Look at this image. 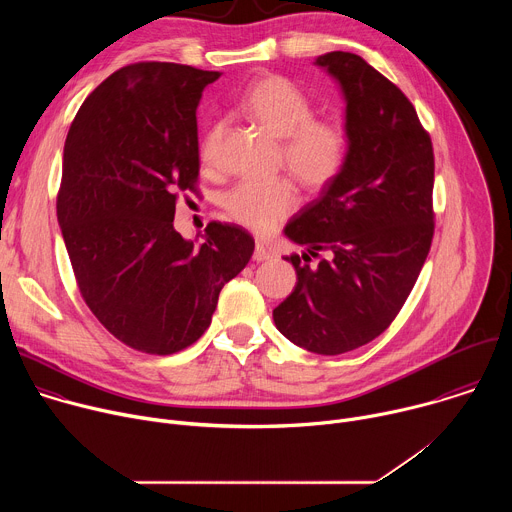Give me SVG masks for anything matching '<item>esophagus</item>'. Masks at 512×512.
Returning <instances> with one entry per match:
<instances>
[{
  "instance_id": "esophagus-1",
  "label": "esophagus",
  "mask_w": 512,
  "mask_h": 512,
  "mask_svg": "<svg viewBox=\"0 0 512 512\" xmlns=\"http://www.w3.org/2000/svg\"><path fill=\"white\" fill-rule=\"evenodd\" d=\"M273 255L261 245V243H257V247H255V253H253V261H257V263H261V261H269Z\"/></svg>"
}]
</instances>
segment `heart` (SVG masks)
I'll return each mask as SVG.
<instances>
[{"label":"heart","mask_w":512,"mask_h":512,"mask_svg":"<svg viewBox=\"0 0 512 512\" xmlns=\"http://www.w3.org/2000/svg\"><path fill=\"white\" fill-rule=\"evenodd\" d=\"M239 109L281 139L285 166L310 188L332 184L350 154V133L340 119H314L312 99L285 77L271 75L253 83L239 101ZM221 127H214L204 143L202 158L210 160ZM300 204V192L289 178L243 180L225 196V208L237 223L255 233H271Z\"/></svg>","instance_id":"1"}]
</instances>
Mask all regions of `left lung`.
Returning <instances> with one entry per match:
<instances>
[{"label":"left lung","instance_id":"left-lung-1","mask_svg":"<svg viewBox=\"0 0 512 512\" xmlns=\"http://www.w3.org/2000/svg\"><path fill=\"white\" fill-rule=\"evenodd\" d=\"M316 66L342 91L350 154L283 231L306 253L285 257L298 283L273 322L296 346L334 356L383 334L411 294L433 239V148L409 99L367 60L336 50ZM320 252L327 259L310 266Z\"/></svg>","mask_w":512,"mask_h":512}]
</instances>
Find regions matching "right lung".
<instances>
[{
  "label": "right lung",
  "mask_w": 512,
  "mask_h": 512,
  "mask_svg": "<svg viewBox=\"0 0 512 512\" xmlns=\"http://www.w3.org/2000/svg\"><path fill=\"white\" fill-rule=\"evenodd\" d=\"M218 77L176 62L123 66L66 135L56 214L81 296L148 354L194 344L255 249L237 225L210 223L200 245L174 229L176 192L192 190L200 168L196 109Z\"/></svg>",
  "instance_id": "right-lung-1"
}]
</instances>
